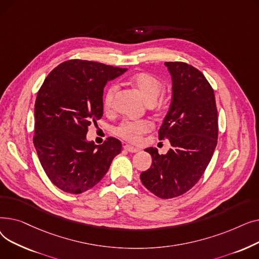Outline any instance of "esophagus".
Masks as SVG:
<instances>
[{
  "instance_id": "obj_1",
  "label": "esophagus",
  "mask_w": 259,
  "mask_h": 259,
  "mask_svg": "<svg viewBox=\"0 0 259 259\" xmlns=\"http://www.w3.org/2000/svg\"><path fill=\"white\" fill-rule=\"evenodd\" d=\"M124 148H125V150H127V151H129V152H131V153H137V152L140 151L139 148L133 147V146H131V145H125Z\"/></svg>"
}]
</instances>
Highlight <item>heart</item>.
Masks as SVG:
<instances>
[{
  "label": "heart",
  "instance_id": "obj_1",
  "mask_svg": "<svg viewBox=\"0 0 259 259\" xmlns=\"http://www.w3.org/2000/svg\"><path fill=\"white\" fill-rule=\"evenodd\" d=\"M129 83L141 92L148 103H153L158 98L162 88H164V84L157 76L145 71L131 75L129 77ZM116 91V85L111 84L107 87L104 92L103 105L107 111L111 110L113 107ZM152 127V122L148 119L125 120L116 127L115 133L122 140L131 143H138L144 134L151 131Z\"/></svg>",
  "mask_w": 259,
  "mask_h": 259
}]
</instances>
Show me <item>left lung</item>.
<instances>
[{
    "mask_svg": "<svg viewBox=\"0 0 259 259\" xmlns=\"http://www.w3.org/2000/svg\"><path fill=\"white\" fill-rule=\"evenodd\" d=\"M172 76V103L158 131V140L172 148L158 154L145 151L152 165L141 174L143 185L159 198L183 195L193 188L207 169L219 138V117L214 91L207 78L192 65L166 62Z\"/></svg>",
    "mask_w": 259,
    "mask_h": 259,
    "instance_id": "obj_1",
    "label": "left lung"
}]
</instances>
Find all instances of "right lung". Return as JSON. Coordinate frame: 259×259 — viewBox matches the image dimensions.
<instances>
[{
    "mask_svg": "<svg viewBox=\"0 0 259 259\" xmlns=\"http://www.w3.org/2000/svg\"><path fill=\"white\" fill-rule=\"evenodd\" d=\"M127 68L86 60H69L47 75L34 104L33 144L45 173L64 192L83 193L97 185L120 153L121 143L86 141L89 126L103 116L108 80Z\"/></svg>",
    "mask_w": 259,
    "mask_h": 259,
    "instance_id": "obj_1",
    "label": "right lung"
}]
</instances>
